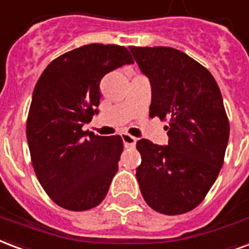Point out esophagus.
Segmentation results:
<instances>
[{
  "label": "esophagus",
  "mask_w": 249,
  "mask_h": 249,
  "mask_svg": "<svg viewBox=\"0 0 249 249\" xmlns=\"http://www.w3.org/2000/svg\"><path fill=\"white\" fill-rule=\"evenodd\" d=\"M121 138H122V142L123 144H124V147H134V145L136 144V138H134V136L128 135V134H122L121 135Z\"/></svg>",
  "instance_id": "obj_1"
}]
</instances>
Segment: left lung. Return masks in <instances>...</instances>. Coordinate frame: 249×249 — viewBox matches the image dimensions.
Returning <instances> with one entry per match:
<instances>
[{
	"mask_svg": "<svg viewBox=\"0 0 249 249\" xmlns=\"http://www.w3.org/2000/svg\"><path fill=\"white\" fill-rule=\"evenodd\" d=\"M142 73L149 78V117L168 119V145L140 139L136 168L140 192L153 210L188 213L210 190L223 165L230 124L213 74L171 47H130Z\"/></svg>",
	"mask_w": 249,
	"mask_h": 249,
	"instance_id": "8db88e82",
	"label": "left lung"
}]
</instances>
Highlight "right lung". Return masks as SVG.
I'll return each instance as SVG.
<instances>
[{
  "instance_id": "add662e5",
  "label": "right lung",
  "mask_w": 249,
  "mask_h": 249,
  "mask_svg": "<svg viewBox=\"0 0 249 249\" xmlns=\"http://www.w3.org/2000/svg\"><path fill=\"white\" fill-rule=\"evenodd\" d=\"M132 63L124 47L87 44L55 59L35 85L26 127L31 161L46 193L67 210L93 209L107 194L122 139L82 126L98 114L102 77Z\"/></svg>"
}]
</instances>
